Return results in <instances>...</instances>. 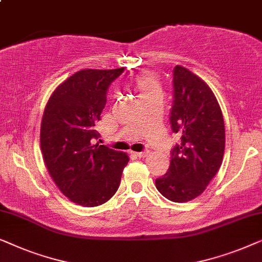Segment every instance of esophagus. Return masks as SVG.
I'll list each match as a JSON object with an SVG mask.
<instances>
[{
    "label": "esophagus",
    "instance_id": "obj_1",
    "mask_svg": "<svg viewBox=\"0 0 262 262\" xmlns=\"http://www.w3.org/2000/svg\"><path fill=\"white\" fill-rule=\"evenodd\" d=\"M148 153H149V150L146 149V150H142V152L135 153V156L139 157V158H145V157H147V154H148Z\"/></svg>",
    "mask_w": 262,
    "mask_h": 262
}]
</instances>
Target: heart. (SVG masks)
I'll return each instance as SVG.
<instances>
[{"label": "heart", "instance_id": "obj_1", "mask_svg": "<svg viewBox=\"0 0 262 262\" xmlns=\"http://www.w3.org/2000/svg\"><path fill=\"white\" fill-rule=\"evenodd\" d=\"M135 86L138 88L140 97L152 95L154 93H160V85L158 79L152 73L145 72L139 75L135 78Z\"/></svg>", "mask_w": 262, "mask_h": 262}]
</instances>
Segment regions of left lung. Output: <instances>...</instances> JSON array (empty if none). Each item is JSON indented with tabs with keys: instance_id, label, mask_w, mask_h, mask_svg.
<instances>
[{
	"instance_id": "1",
	"label": "left lung",
	"mask_w": 262,
	"mask_h": 262,
	"mask_svg": "<svg viewBox=\"0 0 262 262\" xmlns=\"http://www.w3.org/2000/svg\"><path fill=\"white\" fill-rule=\"evenodd\" d=\"M173 104L169 123L180 136L171 149L167 172L156 186L167 200L183 203L200 196L223 160L224 121L208 84L183 66L173 69Z\"/></svg>"
}]
</instances>
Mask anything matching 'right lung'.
I'll use <instances>...</instances> for the list:
<instances>
[{
  "mask_svg": "<svg viewBox=\"0 0 262 262\" xmlns=\"http://www.w3.org/2000/svg\"><path fill=\"white\" fill-rule=\"evenodd\" d=\"M123 71L76 72L53 91L43 112L40 145L47 171L70 201L88 208L115 194L129 160L126 153L95 145L106 91Z\"/></svg>",
  "mask_w": 262,
  "mask_h": 262,
  "instance_id": "right-lung-1",
  "label": "right lung"
}]
</instances>
